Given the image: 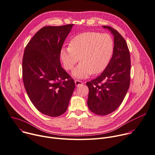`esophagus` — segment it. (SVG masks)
I'll return each mask as SVG.
<instances>
[{"label": "esophagus", "mask_w": 155, "mask_h": 155, "mask_svg": "<svg viewBox=\"0 0 155 155\" xmlns=\"http://www.w3.org/2000/svg\"><path fill=\"white\" fill-rule=\"evenodd\" d=\"M75 85L77 86H79V85H81L83 84V82L82 81H80V80H75Z\"/></svg>", "instance_id": "esophagus-1"}]
</instances>
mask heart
<instances>
[{
	"label": "heart",
	"mask_w": 155,
	"mask_h": 155,
	"mask_svg": "<svg viewBox=\"0 0 155 155\" xmlns=\"http://www.w3.org/2000/svg\"><path fill=\"white\" fill-rule=\"evenodd\" d=\"M114 50V41L108 33L89 31L74 36L68 47L60 51V59L64 69H74L72 75L77 78H86L92 73L98 74L108 64Z\"/></svg>",
	"instance_id": "1"
}]
</instances>
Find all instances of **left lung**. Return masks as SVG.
Returning <instances> with one entry per match:
<instances>
[{
	"label": "left lung",
	"mask_w": 155,
	"mask_h": 155,
	"mask_svg": "<svg viewBox=\"0 0 155 155\" xmlns=\"http://www.w3.org/2000/svg\"><path fill=\"white\" fill-rule=\"evenodd\" d=\"M104 27L114 35L113 57L100 76L86 83L88 108L100 116L108 115L119 107L129 89L131 75L130 54L125 39L111 27Z\"/></svg>",
	"instance_id": "1"
}]
</instances>
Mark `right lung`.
I'll use <instances>...</instances> for the list:
<instances>
[{
  "label": "right lung",
  "mask_w": 155,
  "mask_h": 155,
  "mask_svg": "<svg viewBox=\"0 0 155 155\" xmlns=\"http://www.w3.org/2000/svg\"><path fill=\"white\" fill-rule=\"evenodd\" d=\"M74 24L45 26L25 47L22 79L27 95L42 114L58 117L64 114L75 87L74 80L60 63V51Z\"/></svg>",
  "instance_id": "right-lung-1"
}]
</instances>
